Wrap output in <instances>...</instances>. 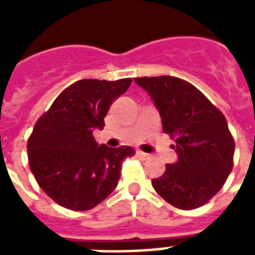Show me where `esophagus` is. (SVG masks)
I'll list each match as a JSON object with an SVG mask.
<instances>
[{"label":"esophagus","instance_id":"esophagus-1","mask_svg":"<svg viewBox=\"0 0 255 255\" xmlns=\"http://www.w3.org/2000/svg\"><path fill=\"white\" fill-rule=\"evenodd\" d=\"M136 154H138L140 158H143V160H147V158H150V154L144 153V151H142V150H138V151H136Z\"/></svg>","mask_w":255,"mask_h":255}]
</instances>
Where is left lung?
<instances>
[{
    "instance_id": "left-lung-1",
    "label": "left lung",
    "mask_w": 255,
    "mask_h": 255,
    "mask_svg": "<svg viewBox=\"0 0 255 255\" xmlns=\"http://www.w3.org/2000/svg\"><path fill=\"white\" fill-rule=\"evenodd\" d=\"M154 101L162 131L175 139L176 164H166L153 187L172 206H202L224 186L234 166L235 142L224 115L199 90L175 76L135 78Z\"/></svg>"
}]
</instances>
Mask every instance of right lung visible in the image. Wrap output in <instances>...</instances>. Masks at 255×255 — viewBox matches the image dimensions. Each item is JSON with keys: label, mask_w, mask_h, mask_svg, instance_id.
<instances>
[{"label": "right lung", "mask_w": 255, "mask_h": 255, "mask_svg": "<svg viewBox=\"0 0 255 255\" xmlns=\"http://www.w3.org/2000/svg\"><path fill=\"white\" fill-rule=\"evenodd\" d=\"M131 82L78 80L36 120L27 142L28 164L39 187L60 206L90 210L116 188L123 161L135 150L98 147L93 131L104 128L109 108Z\"/></svg>", "instance_id": "1"}]
</instances>
